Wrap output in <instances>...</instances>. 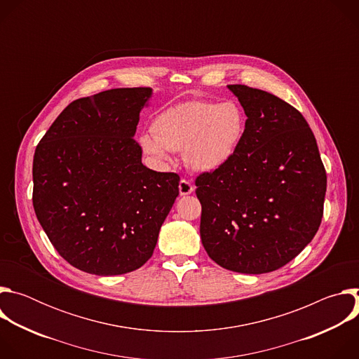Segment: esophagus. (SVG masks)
I'll return each mask as SVG.
<instances>
[{
    "mask_svg": "<svg viewBox=\"0 0 359 359\" xmlns=\"http://www.w3.org/2000/svg\"><path fill=\"white\" fill-rule=\"evenodd\" d=\"M179 191H180V196H187L194 191V184L186 179H182L179 183Z\"/></svg>",
    "mask_w": 359,
    "mask_h": 359,
    "instance_id": "1",
    "label": "esophagus"
}]
</instances>
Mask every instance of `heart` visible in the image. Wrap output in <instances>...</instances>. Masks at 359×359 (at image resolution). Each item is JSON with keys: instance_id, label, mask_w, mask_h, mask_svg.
<instances>
[{"instance_id": "b5f03b06", "label": "heart", "mask_w": 359, "mask_h": 359, "mask_svg": "<svg viewBox=\"0 0 359 359\" xmlns=\"http://www.w3.org/2000/svg\"><path fill=\"white\" fill-rule=\"evenodd\" d=\"M245 119L233 100H189L163 111L153 122V135L139 137L142 150L158 163L170 151L183 150L186 165L201 173L227 165L241 143Z\"/></svg>"}]
</instances>
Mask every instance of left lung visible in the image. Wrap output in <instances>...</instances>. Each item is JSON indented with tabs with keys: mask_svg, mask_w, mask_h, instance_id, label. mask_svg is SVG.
I'll use <instances>...</instances> for the list:
<instances>
[{
	"mask_svg": "<svg viewBox=\"0 0 359 359\" xmlns=\"http://www.w3.org/2000/svg\"><path fill=\"white\" fill-rule=\"evenodd\" d=\"M227 88L244 109L245 129L231 161L196 179L200 237L220 267L264 274L314 238L327 173L316 136L295 108L262 89Z\"/></svg>",
	"mask_w": 359,
	"mask_h": 359,
	"instance_id": "8db88e82",
	"label": "left lung"
}]
</instances>
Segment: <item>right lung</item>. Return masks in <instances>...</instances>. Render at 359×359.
<instances>
[{
    "label": "right lung",
    "instance_id": "1",
    "mask_svg": "<svg viewBox=\"0 0 359 359\" xmlns=\"http://www.w3.org/2000/svg\"><path fill=\"white\" fill-rule=\"evenodd\" d=\"M150 96V88H118L76 99L35 149L36 219L81 271L119 276L142 267L179 196V175L143 166L133 139Z\"/></svg>",
    "mask_w": 359,
    "mask_h": 359
}]
</instances>
